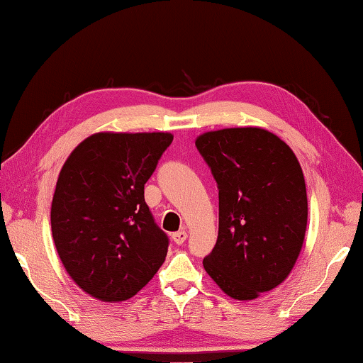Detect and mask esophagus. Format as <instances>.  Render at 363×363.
<instances>
[{
	"instance_id": "esophagus-1",
	"label": "esophagus",
	"mask_w": 363,
	"mask_h": 363,
	"mask_svg": "<svg viewBox=\"0 0 363 363\" xmlns=\"http://www.w3.org/2000/svg\"><path fill=\"white\" fill-rule=\"evenodd\" d=\"M186 238H188L186 231H177V233L172 234V240H174V242H175L177 245H180V244L185 242Z\"/></svg>"
}]
</instances>
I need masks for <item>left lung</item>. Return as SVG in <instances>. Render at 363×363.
<instances>
[{"mask_svg": "<svg viewBox=\"0 0 363 363\" xmlns=\"http://www.w3.org/2000/svg\"><path fill=\"white\" fill-rule=\"evenodd\" d=\"M218 185V238L204 269L228 296L255 300L290 276L303 249L308 196L290 146L262 127L196 138Z\"/></svg>", "mask_w": 363, "mask_h": 363, "instance_id": "8db88e82", "label": "left lung"}]
</instances>
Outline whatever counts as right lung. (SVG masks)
I'll return each instance as SVG.
<instances>
[{
	"mask_svg": "<svg viewBox=\"0 0 363 363\" xmlns=\"http://www.w3.org/2000/svg\"><path fill=\"white\" fill-rule=\"evenodd\" d=\"M172 140L170 132H95L62 165L52 239L68 276L95 300H129L164 263L169 239L143 189Z\"/></svg>",
	"mask_w": 363,
	"mask_h": 363,
	"instance_id": "right-lung-1",
	"label": "right lung"
}]
</instances>
